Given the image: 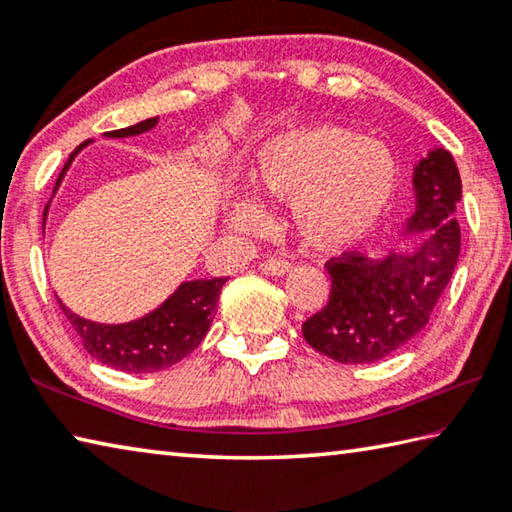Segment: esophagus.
I'll use <instances>...</instances> for the list:
<instances>
[{"label": "esophagus", "instance_id": "34e87169", "mask_svg": "<svg viewBox=\"0 0 512 512\" xmlns=\"http://www.w3.org/2000/svg\"><path fill=\"white\" fill-rule=\"evenodd\" d=\"M259 268H262V273L266 275H273V277H280V275H287L291 271V264L284 262V259H264L262 264H259Z\"/></svg>", "mask_w": 512, "mask_h": 512}]
</instances>
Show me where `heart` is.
<instances>
[{"mask_svg":"<svg viewBox=\"0 0 512 512\" xmlns=\"http://www.w3.org/2000/svg\"><path fill=\"white\" fill-rule=\"evenodd\" d=\"M250 189L262 203H289L298 239L314 253H343L379 228L397 192V164L377 140L350 128L309 124L266 140L250 162ZM253 198H235L228 221L259 232L266 214Z\"/></svg>","mask_w":512,"mask_h":512,"instance_id":"obj_1","label":"heart"}]
</instances>
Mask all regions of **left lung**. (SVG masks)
Returning a JSON list of instances; mask_svg holds the SVG:
<instances>
[{
  "mask_svg": "<svg viewBox=\"0 0 512 512\" xmlns=\"http://www.w3.org/2000/svg\"><path fill=\"white\" fill-rule=\"evenodd\" d=\"M415 210L404 237L424 235L413 250L370 259L345 253L325 264L332 293L318 314L305 320L302 336L339 363H372L391 357L418 336L452 280L461 228V173L447 149H431L413 167Z\"/></svg>",
  "mask_w": 512,
  "mask_h": 512,
  "instance_id": "obj_1",
  "label": "left lung"
}]
</instances>
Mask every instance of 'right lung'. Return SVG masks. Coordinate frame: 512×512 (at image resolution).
Wrapping results in <instances>:
<instances>
[{
    "label": "right lung",
    "instance_id": "right-lung-1",
    "mask_svg": "<svg viewBox=\"0 0 512 512\" xmlns=\"http://www.w3.org/2000/svg\"><path fill=\"white\" fill-rule=\"evenodd\" d=\"M155 124H158V117H151L135 126L119 128V131H110L103 135L110 137V140H117V137H133L151 131ZM90 142L92 140H85L81 146H76L72 155H69L63 171L58 173L54 194L60 183H63L65 173L72 167L76 155H79ZM225 282H228V277L183 282L158 309H153L151 314L121 325L94 323V320L74 314V311L67 309L60 300L58 305L76 329V334L81 336L83 348L88 350L94 359L101 361L103 366L124 372H158L164 368H171L173 363L185 359L187 354H192L198 345H201L207 329H210L214 320L216 305H219V296Z\"/></svg>",
    "mask_w": 512,
    "mask_h": 512
}]
</instances>
